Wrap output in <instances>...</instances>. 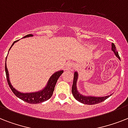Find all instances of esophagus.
<instances>
[{"mask_svg":"<svg viewBox=\"0 0 128 128\" xmlns=\"http://www.w3.org/2000/svg\"><path fill=\"white\" fill-rule=\"evenodd\" d=\"M74 67V64L72 62H67L65 65V70H72Z\"/></svg>","mask_w":128,"mask_h":128,"instance_id":"obj_1","label":"esophagus"}]
</instances>
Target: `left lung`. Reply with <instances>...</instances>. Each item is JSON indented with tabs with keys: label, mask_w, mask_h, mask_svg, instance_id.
Masks as SVG:
<instances>
[{
	"label": "left lung",
	"mask_w": 128,
	"mask_h": 128,
	"mask_svg": "<svg viewBox=\"0 0 128 128\" xmlns=\"http://www.w3.org/2000/svg\"><path fill=\"white\" fill-rule=\"evenodd\" d=\"M112 50L115 54V56L118 58L120 59L118 54V52L116 50L115 44L112 43ZM78 72L77 71L74 72V80H73V84H72V92L73 94V96L74 98L80 102L81 103L84 104H87V105H94V104H96L100 103L102 102H104L105 100L112 96V94L109 96H102V97H96V96H86L83 95L82 94H80L77 88V82H78Z\"/></svg>",
	"instance_id": "left-lung-1"
}]
</instances>
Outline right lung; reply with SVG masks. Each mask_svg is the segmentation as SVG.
<instances>
[{"label": "right lung", "mask_w": 128, "mask_h": 128, "mask_svg": "<svg viewBox=\"0 0 128 128\" xmlns=\"http://www.w3.org/2000/svg\"><path fill=\"white\" fill-rule=\"evenodd\" d=\"M33 36L32 34H28L26 36H25L23 38H28V37ZM18 40L15 41L12 44L11 47L14 45L15 42H16ZM11 47L10 48L9 50H10ZM7 58V57H6ZM5 72H6V79L8 84L11 90L12 91V92L15 94L16 96L20 98V100H23V101L26 102L27 103L29 104H39L44 102L48 100L52 97V94H53V92L54 90V88L56 86L57 80H58V78L61 76V74L63 73V70H59L57 72H54V74H52V76H50L49 80H48L47 84H46V86L42 89L41 90H39L38 92H29V93H23L21 92L18 91L17 90H16L13 87L12 85L11 84L10 81V78H9V74L8 69L6 67V64L5 62Z\"/></svg>", "instance_id": "add662e5"}]
</instances>
